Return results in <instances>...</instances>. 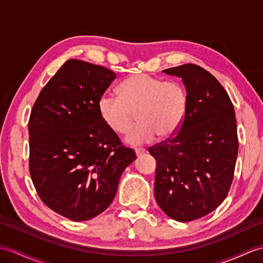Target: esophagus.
<instances>
[{
  "label": "esophagus",
  "mask_w": 263,
  "mask_h": 263,
  "mask_svg": "<svg viewBox=\"0 0 263 263\" xmlns=\"http://www.w3.org/2000/svg\"><path fill=\"white\" fill-rule=\"evenodd\" d=\"M143 154H145V150H144V149H142V148H137V149H136V155H137L138 157L143 155Z\"/></svg>",
  "instance_id": "obj_1"
}]
</instances>
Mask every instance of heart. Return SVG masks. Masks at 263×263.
<instances>
[{
	"mask_svg": "<svg viewBox=\"0 0 263 263\" xmlns=\"http://www.w3.org/2000/svg\"><path fill=\"white\" fill-rule=\"evenodd\" d=\"M120 96L105 93L100 97V117L114 133H125L136 114L140 123L125 136L131 145L149 143L159 136L170 138L185 120L188 99L178 83L164 82L146 74L133 75L120 85Z\"/></svg>",
	"mask_w": 263,
	"mask_h": 263,
	"instance_id": "1",
	"label": "heart"
}]
</instances>
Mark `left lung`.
I'll list each match as a JSON object with an SVG mask.
<instances>
[{"label":"left lung","mask_w":263,"mask_h":263,"mask_svg":"<svg viewBox=\"0 0 263 263\" xmlns=\"http://www.w3.org/2000/svg\"><path fill=\"white\" fill-rule=\"evenodd\" d=\"M181 78L187 113L176 137L151 146L155 196L164 214L191 222L216 210L233 180L239 150L234 107L217 79L186 64L162 70Z\"/></svg>","instance_id":"obj_1"}]
</instances>
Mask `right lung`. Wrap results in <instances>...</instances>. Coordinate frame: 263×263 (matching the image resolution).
Wrapping results in <instances>:
<instances>
[{"label": "right lung", "mask_w": 263, "mask_h": 263, "mask_svg": "<svg viewBox=\"0 0 263 263\" xmlns=\"http://www.w3.org/2000/svg\"><path fill=\"white\" fill-rule=\"evenodd\" d=\"M117 74L70 59L42 88L29 120V168L41 200L57 214L88 221L111 205L136 160L100 117L99 101Z\"/></svg>", "instance_id": "right-lung-1"}]
</instances>
